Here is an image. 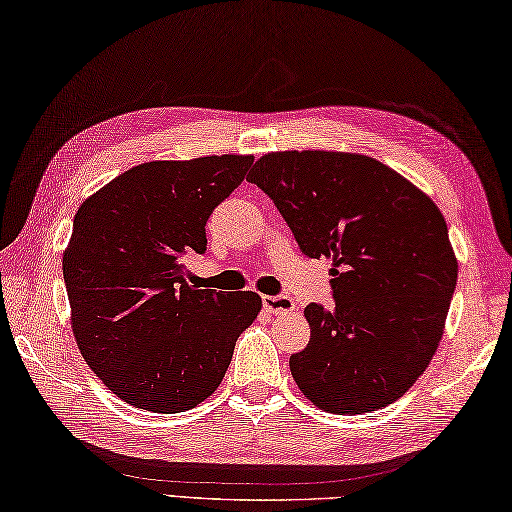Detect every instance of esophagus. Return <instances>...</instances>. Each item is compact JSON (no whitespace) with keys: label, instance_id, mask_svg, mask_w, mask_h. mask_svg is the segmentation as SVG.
<instances>
[{"label":"esophagus","instance_id":"1","mask_svg":"<svg viewBox=\"0 0 512 512\" xmlns=\"http://www.w3.org/2000/svg\"><path fill=\"white\" fill-rule=\"evenodd\" d=\"M263 305L269 314H278V316H287L296 311V302L289 296H265Z\"/></svg>","mask_w":512,"mask_h":512}]
</instances>
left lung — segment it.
<instances>
[{
	"mask_svg": "<svg viewBox=\"0 0 512 512\" xmlns=\"http://www.w3.org/2000/svg\"><path fill=\"white\" fill-rule=\"evenodd\" d=\"M247 179L274 201L302 254L333 258V307H305L311 338L289 358L298 389L340 415L402 398L435 356L457 285L442 212L364 154L269 152Z\"/></svg>",
	"mask_w": 512,
	"mask_h": 512,
	"instance_id": "left-lung-1",
	"label": "left lung"
}]
</instances>
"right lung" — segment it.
I'll return each mask as SVG.
<instances>
[{
    "mask_svg": "<svg viewBox=\"0 0 512 512\" xmlns=\"http://www.w3.org/2000/svg\"><path fill=\"white\" fill-rule=\"evenodd\" d=\"M252 163L249 154L141 163L77 210L64 252L72 333L123 402L181 413L225 378L263 300L187 285L185 258L205 254L207 218Z\"/></svg>",
    "mask_w": 512,
    "mask_h": 512,
    "instance_id": "obj_1",
    "label": "right lung"
}]
</instances>
